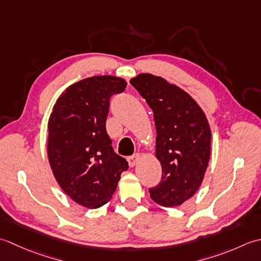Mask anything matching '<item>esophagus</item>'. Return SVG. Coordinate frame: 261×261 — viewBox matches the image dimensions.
Returning a JSON list of instances; mask_svg holds the SVG:
<instances>
[{
    "instance_id": "obj_1",
    "label": "esophagus",
    "mask_w": 261,
    "mask_h": 261,
    "mask_svg": "<svg viewBox=\"0 0 261 261\" xmlns=\"http://www.w3.org/2000/svg\"><path fill=\"white\" fill-rule=\"evenodd\" d=\"M140 160H141V155L138 153H136V154H134V155H132V156H129L128 158V164H129V167L130 168H133V167H135L136 164L140 162Z\"/></svg>"
}]
</instances>
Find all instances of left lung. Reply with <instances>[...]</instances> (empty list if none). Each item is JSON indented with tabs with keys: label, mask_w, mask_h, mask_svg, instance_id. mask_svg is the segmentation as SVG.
<instances>
[{
	"label": "left lung",
	"mask_w": 261,
	"mask_h": 261,
	"mask_svg": "<svg viewBox=\"0 0 261 261\" xmlns=\"http://www.w3.org/2000/svg\"><path fill=\"white\" fill-rule=\"evenodd\" d=\"M130 84L154 114L155 156L161 163L162 177L150 189L151 198L164 207L181 205L198 190L208 167V120L189 93L161 76L141 73Z\"/></svg>",
	"instance_id": "left-lung-1"
}]
</instances>
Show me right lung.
I'll return each instance as SVG.
<instances>
[{
	"mask_svg": "<svg viewBox=\"0 0 261 261\" xmlns=\"http://www.w3.org/2000/svg\"><path fill=\"white\" fill-rule=\"evenodd\" d=\"M126 86L113 75L83 79L58 97L49 116L47 155L53 174L68 197L90 210L108 203L128 169L106 130L110 97Z\"/></svg>",
	"mask_w": 261,
	"mask_h": 261,
	"instance_id": "right-lung-1",
	"label": "right lung"
}]
</instances>
